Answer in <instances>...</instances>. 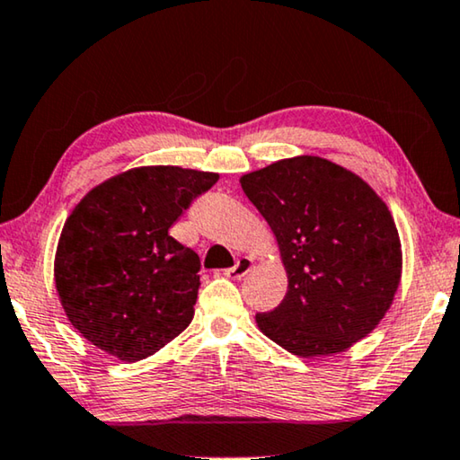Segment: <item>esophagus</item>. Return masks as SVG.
<instances>
[{"instance_id":"esophagus-1","label":"esophagus","mask_w":460,"mask_h":460,"mask_svg":"<svg viewBox=\"0 0 460 460\" xmlns=\"http://www.w3.org/2000/svg\"><path fill=\"white\" fill-rule=\"evenodd\" d=\"M251 270H252V259L251 257H240L236 261V265L230 267V270H226L224 275H226V278H232V279H243Z\"/></svg>"}]
</instances>
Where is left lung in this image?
<instances>
[{"mask_svg": "<svg viewBox=\"0 0 460 460\" xmlns=\"http://www.w3.org/2000/svg\"><path fill=\"white\" fill-rule=\"evenodd\" d=\"M278 240L288 292L254 316L261 333L300 358L335 356L364 339L401 284V238L391 209L356 172L294 156L240 176Z\"/></svg>", "mask_w": 460, "mask_h": 460, "instance_id": "obj_1", "label": "left lung"}]
</instances>
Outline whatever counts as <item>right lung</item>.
<instances>
[{"label":"right lung","mask_w":460,"mask_h":460,"mask_svg":"<svg viewBox=\"0 0 460 460\" xmlns=\"http://www.w3.org/2000/svg\"><path fill=\"white\" fill-rule=\"evenodd\" d=\"M220 179L181 166H137L96 185L63 224L55 288L67 321L98 349L139 362L189 327L199 257L168 234Z\"/></svg>","instance_id":"obj_1"}]
</instances>
